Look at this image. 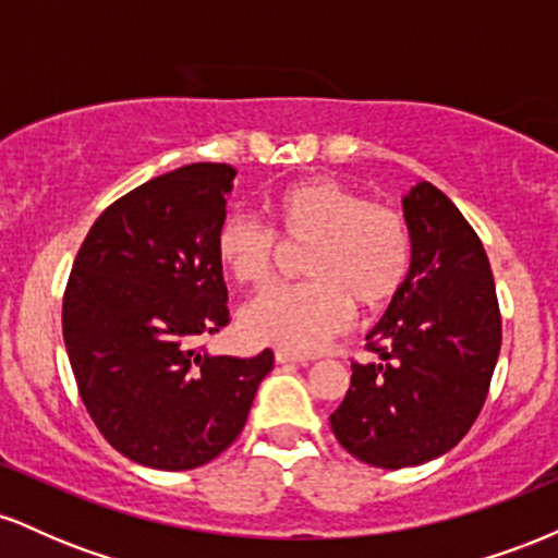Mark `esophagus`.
<instances>
[{
    "instance_id": "1",
    "label": "esophagus",
    "mask_w": 558,
    "mask_h": 558,
    "mask_svg": "<svg viewBox=\"0 0 558 558\" xmlns=\"http://www.w3.org/2000/svg\"><path fill=\"white\" fill-rule=\"evenodd\" d=\"M275 362H278V364H310V362H312V356H306V354H296V351L278 349V351H275Z\"/></svg>"
}]
</instances>
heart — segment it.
<instances>
[{"label":"heart","mask_w":558,"mask_h":558,"mask_svg":"<svg viewBox=\"0 0 558 558\" xmlns=\"http://www.w3.org/2000/svg\"><path fill=\"white\" fill-rule=\"evenodd\" d=\"M286 246L306 248L301 270L310 280L275 286L243 310L252 341L310 354L343 332L354 304L375 310L396 296L412 270V228L399 207L367 202L362 191L332 178H306L267 202ZM217 257L243 286L275 278L283 244L270 228L230 215L217 228Z\"/></svg>","instance_id":"b5f03b06"}]
</instances>
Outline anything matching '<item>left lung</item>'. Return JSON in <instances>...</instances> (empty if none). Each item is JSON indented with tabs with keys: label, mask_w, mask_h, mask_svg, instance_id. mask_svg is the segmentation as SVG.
Returning <instances> with one entry per match:
<instances>
[{
	"label": "left lung",
	"mask_w": 558,
	"mask_h": 558,
	"mask_svg": "<svg viewBox=\"0 0 558 558\" xmlns=\"http://www.w3.org/2000/svg\"><path fill=\"white\" fill-rule=\"evenodd\" d=\"M412 270L367 336L380 362H351L330 414L338 444L383 470L446 453L475 425L501 351L490 262L457 204L422 181L403 198Z\"/></svg>",
	"instance_id": "obj_1"
}]
</instances>
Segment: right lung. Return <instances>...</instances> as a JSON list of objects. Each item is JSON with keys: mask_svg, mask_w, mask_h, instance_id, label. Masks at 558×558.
Instances as JSON below:
<instances>
[{"mask_svg": "<svg viewBox=\"0 0 558 558\" xmlns=\"http://www.w3.org/2000/svg\"><path fill=\"white\" fill-rule=\"evenodd\" d=\"M235 170L185 165L128 191L83 239L62 336L88 417L114 451L155 470L213 462L239 438L272 351L213 356L230 323L217 228Z\"/></svg>", "mask_w": 558, "mask_h": 558, "instance_id": "add662e5", "label": "right lung"}]
</instances>
